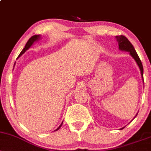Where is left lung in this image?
<instances>
[{"instance_id":"8db88e82","label":"left lung","mask_w":151,"mask_h":151,"mask_svg":"<svg viewBox=\"0 0 151 151\" xmlns=\"http://www.w3.org/2000/svg\"><path fill=\"white\" fill-rule=\"evenodd\" d=\"M116 40L117 42L119 43V47L121 50H125V51L129 52L130 55L133 57V58L134 59L135 61L136 62L137 65H138V67H139L140 70H141V76L142 78H143V65H142V62L140 60L139 57H138V54L135 50L134 47H133V45L130 42V41L129 40L126 38L124 35H119V36H116ZM124 128H122L123 129Z\"/></svg>"}]
</instances>
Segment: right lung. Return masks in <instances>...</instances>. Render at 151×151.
Here are the masks:
<instances>
[{
	"label": "right lung",
	"instance_id": "obj_1",
	"mask_svg": "<svg viewBox=\"0 0 151 151\" xmlns=\"http://www.w3.org/2000/svg\"><path fill=\"white\" fill-rule=\"evenodd\" d=\"M39 37H40V35H33V36H32V37H31L30 38V39H29V40L27 41V42L26 43V45H25V47L23 48V50H22L21 52H20V55H18V58H19V57L20 56V55H22V54H23L24 52H25L26 50H27V49H28V48H30V47L31 45H32V44H33V42H35V41L37 40L38 38H39ZM62 125V124L61 125H60V126H59V127H58V129H57L56 130H55V131H58V130L59 129H60V127H61Z\"/></svg>",
	"mask_w": 151,
	"mask_h": 151
}]
</instances>
